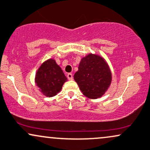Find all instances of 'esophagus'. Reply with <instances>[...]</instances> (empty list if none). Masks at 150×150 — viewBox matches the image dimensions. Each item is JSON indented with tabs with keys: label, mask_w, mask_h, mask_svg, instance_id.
I'll use <instances>...</instances> for the list:
<instances>
[{
	"label": "esophagus",
	"mask_w": 150,
	"mask_h": 150,
	"mask_svg": "<svg viewBox=\"0 0 150 150\" xmlns=\"http://www.w3.org/2000/svg\"><path fill=\"white\" fill-rule=\"evenodd\" d=\"M67 77H68V79L69 80H72L73 79V75L72 73H68V75H67Z\"/></svg>",
	"instance_id": "obj_1"
}]
</instances>
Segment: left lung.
<instances>
[{
  "mask_svg": "<svg viewBox=\"0 0 150 150\" xmlns=\"http://www.w3.org/2000/svg\"><path fill=\"white\" fill-rule=\"evenodd\" d=\"M74 80L85 97L95 99L102 97L106 92L111 85L112 75L104 58L89 53L81 59Z\"/></svg>",
  "mask_w": 150,
  "mask_h": 150,
  "instance_id": "8db88e82",
  "label": "left lung"
}]
</instances>
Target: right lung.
Listing matches in <instances>:
<instances>
[{
	"instance_id": "add662e5",
	"label": "right lung",
	"mask_w": 150,
	"mask_h": 150,
	"mask_svg": "<svg viewBox=\"0 0 150 150\" xmlns=\"http://www.w3.org/2000/svg\"><path fill=\"white\" fill-rule=\"evenodd\" d=\"M67 77L61 67L52 58L41 65L35 75V83L40 92L47 97H52L61 92Z\"/></svg>"
}]
</instances>
